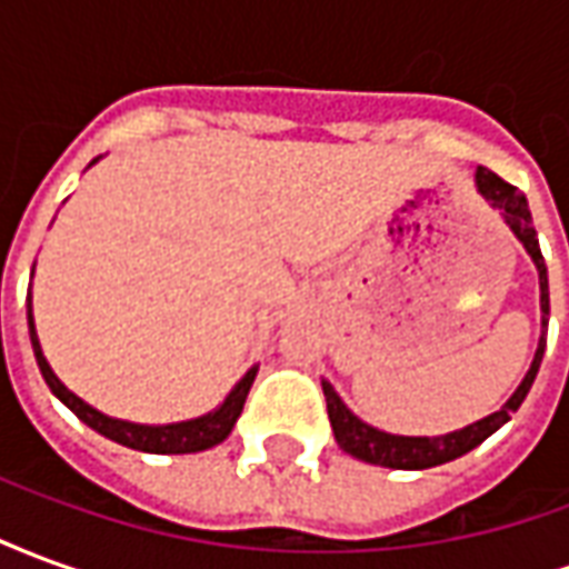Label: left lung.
<instances>
[{
    "label": "left lung",
    "instance_id": "left-lung-1",
    "mask_svg": "<svg viewBox=\"0 0 569 569\" xmlns=\"http://www.w3.org/2000/svg\"><path fill=\"white\" fill-rule=\"evenodd\" d=\"M476 186L478 191L490 200V207H497L502 216V222L512 228V234L525 243L527 256L533 259L539 271V308H542V335H546V326H549V273H546V259L539 252L537 228H533V219H530V210H527V198L509 182H502L500 176L490 173L488 167H478L476 170ZM542 353H546V338H539L537 353H533V362L527 369L525 381L518 383V390L509 396V402L493 411L488 418L476 420L463 429H453L448 436H393V432H381V429L369 427L366 420H359L350 408L341 402V396L335 393V387L329 381H322V393H326V408H329V420H332L335 441L345 448L347 453H353L357 460H366V463L387 466V469H429V466H441L448 460H457L463 457L472 448H478L481 441L493 436L497 429L512 418V411L521 408V402L530 393L533 387V378H537L539 362H542Z\"/></svg>",
    "mask_w": 569,
    "mask_h": 569
}]
</instances>
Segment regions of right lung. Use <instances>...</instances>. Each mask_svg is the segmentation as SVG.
Wrapping results in <instances>:
<instances>
[{
  "label": "right lung",
  "instance_id": "right-lung-1",
  "mask_svg": "<svg viewBox=\"0 0 569 569\" xmlns=\"http://www.w3.org/2000/svg\"><path fill=\"white\" fill-rule=\"evenodd\" d=\"M27 320H30V341H32V353H36V362H39V371H42L44 383L51 387V393L63 402V406L81 420V423H88L91 429H97L100 436L106 439L118 441V445H124V448H133V451H146V453H198L207 451L212 445H219L231 436V429H234L237 418H240V411H243V402H247L249 387L256 381V371L259 366H252V369L237 381V387L231 393L224 396V402L210 415H203V418L194 420H182V423H167V427H146V423H130V420H118L109 418L103 411H97L91 408L84 399L72 393L63 387V381L57 378L51 366H48V359L42 353V345H39V335H36V322H32V301L27 305Z\"/></svg>",
  "mask_w": 569,
  "mask_h": 569
}]
</instances>
